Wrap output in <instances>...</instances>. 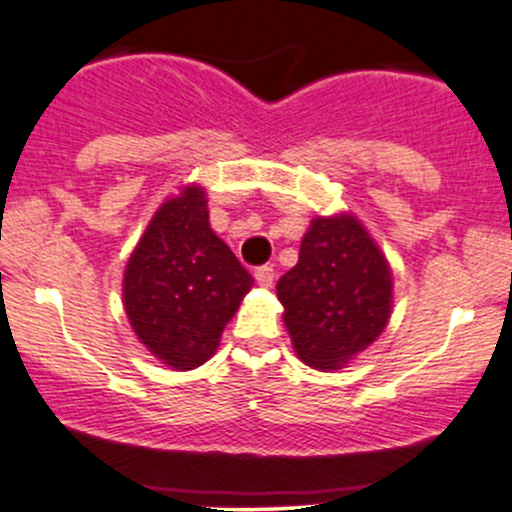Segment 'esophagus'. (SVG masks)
<instances>
[{
    "mask_svg": "<svg viewBox=\"0 0 512 512\" xmlns=\"http://www.w3.org/2000/svg\"><path fill=\"white\" fill-rule=\"evenodd\" d=\"M255 280L260 287H272V282H275V267H270V265L257 267Z\"/></svg>",
    "mask_w": 512,
    "mask_h": 512,
    "instance_id": "obj_1",
    "label": "esophagus"
}]
</instances>
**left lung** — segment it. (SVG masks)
<instances>
[{
  "mask_svg": "<svg viewBox=\"0 0 512 512\" xmlns=\"http://www.w3.org/2000/svg\"><path fill=\"white\" fill-rule=\"evenodd\" d=\"M277 297L299 359L322 371L342 369L389 322V262L352 215L317 218L297 265L277 282Z\"/></svg>",
  "mask_w": 512,
  "mask_h": 512,
  "instance_id": "1",
  "label": "left lung"
}]
</instances>
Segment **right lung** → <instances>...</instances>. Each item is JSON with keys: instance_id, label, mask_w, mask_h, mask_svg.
<instances>
[{"instance_id": "obj_1", "label": "right lung", "mask_w": 512, "mask_h": 512, "mask_svg": "<svg viewBox=\"0 0 512 512\" xmlns=\"http://www.w3.org/2000/svg\"><path fill=\"white\" fill-rule=\"evenodd\" d=\"M252 277L210 230L203 188L160 205L123 275V304L148 352L188 371L215 354Z\"/></svg>"}]
</instances>
